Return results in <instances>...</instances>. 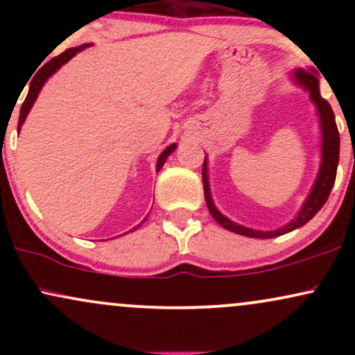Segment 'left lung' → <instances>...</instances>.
<instances>
[{"mask_svg":"<svg viewBox=\"0 0 355 355\" xmlns=\"http://www.w3.org/2000/svg\"><path fill=\"white\" fill-rule=\"evenodd\" d=\"M295 80L297 83L302 85L311 92V98L313 103L317 105V110H319L320 115V125H322V164H320V172L319 177H317L315 185L309 195L307 202L304 203L302 210L297 217L292 220L291 223L282 227V229L275 232H259L247 229V227L237 225L232 220L223 217L220 211L215 209L214 202H211L210 190H209V180H207V160L203 162L202 166V180H203V193H205V202L207 207H209L211 217H214L223 229L235 232V234L245 235V237H254V239H274L280 237V235L287 234V232H292L299 227L305 225V223L311 220L313 215L319 211L324 203L327 202L329 195H331V190L334 187V182H336L337 175V165H339V146H340V138H339V130H337L336 125V116H334V112L329 105L327 100H324L320 96L319 92V80H317L315 71H305V70H297L295 71Z\"/></svg>","mask_w":355,"mask_h":355,"instance_id":"left-lung-1","label":"left lung"}]
</instances>
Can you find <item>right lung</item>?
I'll use <instances>...</instances> for the list:
<instances>
[{
	"label": "right lung",
	"mask_w": 355,
	"mask_h": 355,
	"mask_svg": "<svg viewBox=\"0 0 355 355\" xmlns=\"http://www.w3.org/2000/svg\"><path fill=\"white\" fill-rule=\"evenodd\" d=\"M87 46H88V44H81V46H78V48H68V50H64L63 53H61V55L55 56V58H51L50 61H46V63H44L43 67H42V70H38V73H36V75H35V78L31 80L30 89H28V95H26V98H24L23 105H21V112H19V120H18V130L21 128L24 118H26L28 112H30L31 107H33L36 96H38L40 89H42L44 81L48 80V76H51L53 73L58 70L61 64L67 63V61L70 60V58H73V56H75L76 53L81 51V50H83V48H87ZM175 146H177L175 144L170 145V146H166V148L164 150V153H162L160 157H158L157 172H160V168H162V166H164V164H165L166 157H168V155L173 152Z\"/></svg>",
	"instance_id": "right-lung-1"
}]
</instances>
